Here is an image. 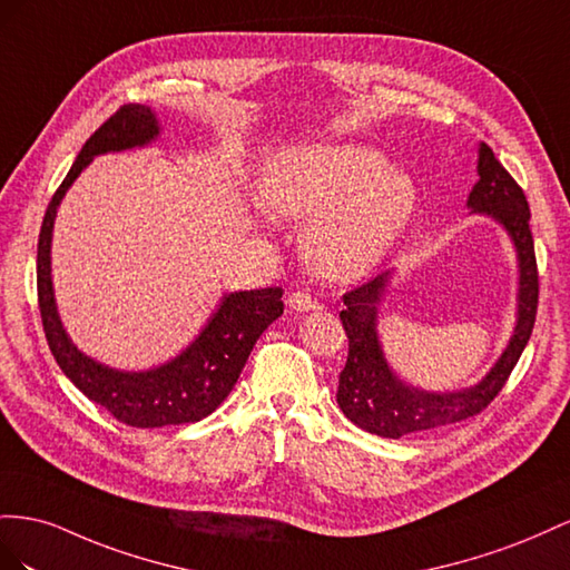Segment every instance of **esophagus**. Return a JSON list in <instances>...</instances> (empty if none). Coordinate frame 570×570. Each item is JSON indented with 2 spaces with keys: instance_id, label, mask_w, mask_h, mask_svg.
<instances>
[{
  "instance_id": "1",
  "label": "esophagus",
  "mask_w": 570,
  "mask_h": 570,
  "mask_svg": "<svg viewBox=\"0 0 570 570\" xmlns=\"http://www.w3.org/2000/svg\"><path fill=\"white\" fill-rule=\"evenodd\" d=\"M288 307H294L298 313H307V311H315L317 301L307 294V291H294V294L288 296Z\"/></svg>"
}]
</instances>
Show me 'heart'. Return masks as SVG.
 I'll return each mask as SVG.
<instances>
[{"instance_id": "b5f03b06", "label": "heart", "mask_w": 570, "mask_h": 570, "mask_svg": "<svg viewBox=\"0 0 570 570\" xmlns=\"http://www.w3.org/2000/svg\"><path fill=\"white\" fill-rule=\"evenodd\" d=\"M274 215L311 222L305 253L330 279H355L375 267L409 226L417 193L401 171L363 145H301L274 153L259 178Z\"/></svg>"}]
</instances>
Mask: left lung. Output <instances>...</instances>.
Returning <instances> with one entry per match:
<instances>
[{
    "mask_svg": "<svg viewBox=\"0 0 570 570\" xmlns=\"http://www.w3.org/2000/svg\"><path fill=\"white\" fill-rule=\"evenodd\" d=\"M478 174L480 181L470 193L468 207L507 226L518 250L520 291L515 334L511 336L509 348L490 370V375L480 384L451 394L417 392V389L405 386L389 370L380 348L375 327L377 303L384 294L386 274L346 291V307L338 317L348 336V357L338 375L336 401L344 415L365 432L399 439L405 434L446 428L482 413L509 382L520 353L528 346L540 301V274L530 234V207L523 188L515 184V178L503 169L490 145L484 142L480 145Z\"/></svg>",
    "mask_w": 570,
    "mask_h": 570,
    "instance_id": "obj_1",
    "label": "left lung"
}]
</instances>
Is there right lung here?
<instances>
[{
	"label": "right lung",
	"instance_id": "add662e5",
	"mask_svg": "<svg viewBox=\"0 0 570 570\" xmlns=\"http://www.w3.org/2000/svg\"><path fill=\"white\" fill-rule=\"evenodd\" d=\"M157 134L159 126L150 107L124 105L114 111L80 148L73 167L47 205L38 238V305L55 361L92 403L102 405L124 425L140 430L198 422L217 411L234 389L259 334L284 313V288L279 286L224 296L219 311L207 322L200 336L171 363L148 372L105 367L71 344L57 315L50 276V243L57 207L95 155L136 148L150 142Z\"/></svg>",
	"mask_w": 570,
	"mask_h": 570
}]
</instances>
